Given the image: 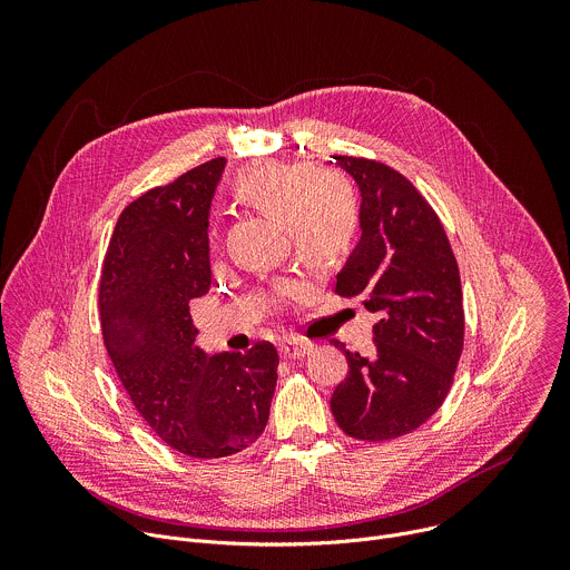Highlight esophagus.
<instances>
[{
    "label": "esophagus",
    "mask_w": 570,
    "mask_h": 570,
    "mask_svg": "<svg viewBox=\"0 0 570 570\" xmlns=\"http://www.w3.org/2000/svg\"><path fill=\"white\" fill-rule=\"evenodd\" d=\"M279 352L284 358H304L313 352V345L311 343H304V341H284L279 345Z\"/></svg>",
    "instance_id": "obj_1"
}]
</instances>
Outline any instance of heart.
<instances>
[{"label":"heart","instance_id":"obj_1","mask_svg":"<svg viewBox=\"0 0 570 570\" xmlns=\"http://www.w3.org/2000/svg\"><path fill=\"white\" fill-rule=\"evenodd\" d=\"M236 196L288 225L297 255L311 266H336L352 253L361 229L354 189L322 178L308 165L264 161L236 180Z\"/></svg>","mask_w":570,"mask_h":570}]
</instances>
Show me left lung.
I'll return each instance as SVG.
<instances>
[{
    "mask_svg": "<svg viewBox=\"0 0 570 570\" xmlns=\"http://www.w3.org/2000/svg\"><path fill=\"white\" fill-rule=\"evenodd\" d=\"M334 159L361 191V240L336 293L363 297L376 324L372 356L334 341L350 372L332 413L350 438L385 442L420 429L451 390L464 345L460 271L438 214L409 178L376 159Z\"/></svg>",
    "mask_w": 570,
    "mask_h": 570,
    "instance_id": "obj_1",
    "label": "left lung"
}]
</instances>
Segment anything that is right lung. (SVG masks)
Instances as JSON below:
<instances>
[{"label": "right lung", "instance_id": "1", "mask_svg": "<svg viewBox=\"0 0 570 570\" xmlns=\"http://www.w3.org/2000/svg\"><path fill=\"white\" fill-rule=\"evenodd\" d=\"M225 157L132 200L104 262L99 311L108 356L137 413L183 455L214 460L264 433L279 356L198 350L189 302L212 286L209 207Z\"/></svg>", "mask_w": 570, "mask_h": 570}]
</instances>
